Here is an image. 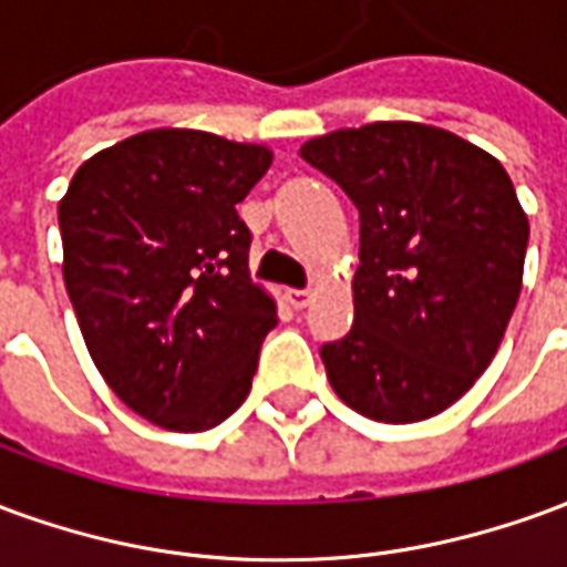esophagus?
<instances>
[{
  "mask_svg": "<svg viewBox=\"0 0 567 567\" xmlns=\"http://www.w3.org/2000/svg\"><path fill=\"white\" fill-rule=\"evenodd\" d=\"M309 297L312 295H309L307 288H288V291H285V300H288L295 309H307Z\"/></svg>",
  "mask_w": 567,
  "mask_h": 567,
  "instance_id": "34e87169",
  "label": "esophagus"
}]
</instances>
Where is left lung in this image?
I'll list each match as a JSON object with an SVG mask.
<instances>
[{
  "mask_svg": "<svg viewBox=\"0 0 567 567\" xmlns=\"http://www.w3.org/2000/svg\"><path fill=\"white\" fill-rule=\"evenodd\" d=\"M300 157L361 215L355 321L321 346L333 392L377 422H422L492 364L519 291L528 218L511 175L450 130L377 121Z\"/></svg>",
  "mask_w": 567,
  "mask_h": 567,
  "instance_id": "8db88e82",
  "label": "left lung"
}]
</instances>
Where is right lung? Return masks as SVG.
<instances>
[{
  "instance_id": "add662e5",
  "label": "right lung",
  "mask_w": 567,
  "mask_h": 567,
  "mask_svg": "<svg viewBox=\"0 0 567 567\" xmlns=\"http://www.w3.org/2000/svg\"><path fill=\"white\" fill-rule=\"evenodd\" d=\"M270 163L264 145L148 130L81 163L60 199L63 279L93 364L166 431L221 425L279 321L236 215Z\"/></svg>"
}]
</instances>
